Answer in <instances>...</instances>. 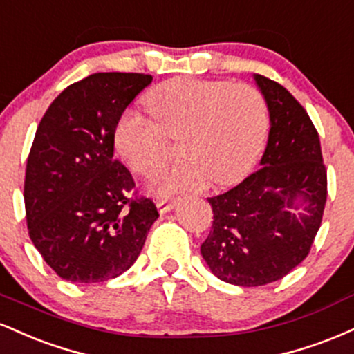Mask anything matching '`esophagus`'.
Wrapping results in <instances>:
<instances>
[{
  "instance_id": "obj_1",
  "label": "esophagus",
  "mask_w": 354,
  "mask_h": 354,
  "mask_svg": "<svg viewBox=\"0 0 354 354\" xmlns=\"http://www.w3.org/2000/svg\"><path fill=\"white\" fill-rule=\"evenodd\" d=\"M156 206H158V209H160V213L165 214L174 208V201L173 200H158Z\"/></svg>"
}]
</instances>
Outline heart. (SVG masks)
<instances>
[{
  "instance_id": "obj_1",
  "label": "heart",
  "mask_w": 354,
  "mask_h": 354,
  "mask_svg": "<svg viewBox=\"0 0 354 354\" xmlns=\"http://www.w3.org/2000/svg\"><path fill=\"white\" fill-rule=\"evenodd\" d=\"M151 118L124 111L113 141L131 171L153 178L181 141L185 158L161 174V194L191 189L211 181L236 183L250 173L265 148L270 116L258 89L231 81L173 78L149 89L143 98Z\"/></svg>"
}]
</instances>
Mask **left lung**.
Segmentation results:
<instances>
[{
    "label": "left lung",
    "instance_id": "8db88e82",
    "mask_svg": "<svg viewBox=\"0 0 354 354\" xmlns=\"http://www.w3.org/2000/svg\"><path fill=\"white\" fill-rule=\"evenodd\" d=\"M271 129L261 168L208 198L213 226L201 254L211 273L236 286L278 281L310 254L328 196L319 136L306 109L276 81L256 75ZM301 197L305 213H290Z\"/></svg>",
    "mask_w": 354,
    "mask_h": 354
}]
</instances>
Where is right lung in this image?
I'll return each instance as SVG.
<instances>
[{"mask_svg": "<svg viewBox=\"0 0 354 354\" xmlns=\"http://www.w3.org/2000/svg\"><path fill=\"white\" fill-rule=\"evenodd\" d=\"M151 81L143 73H95L63 89L39 121L24 176L28 233L66 281L124 273L160 216L113 156L116 121Z\"/></svg>", "mask_w": 354, "mask_h": 354, "instance_id": "obj_1", "label": "right lung"}]
</instances>
